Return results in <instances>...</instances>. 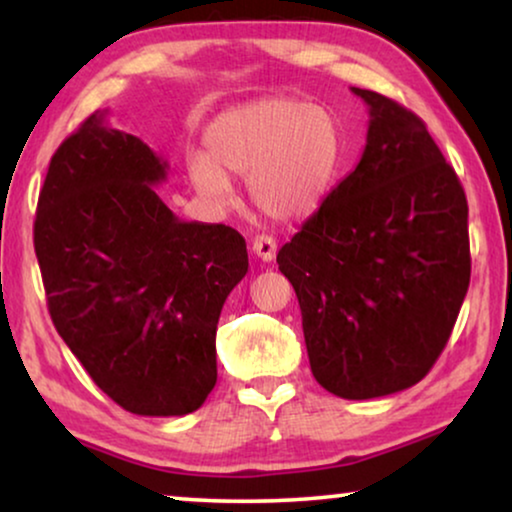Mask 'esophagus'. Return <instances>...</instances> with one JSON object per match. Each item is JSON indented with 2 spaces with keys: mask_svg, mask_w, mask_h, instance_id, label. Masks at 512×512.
Wrapping results in <instances>:
<instances>
[{
  "mask_svg": "<svg viewBox=\"0 0 512 512\" xmlns=\"http://www.w3.org/2000/svg\"><path fill=\"white\" fill-rule=\"evenodd\" d=\"M251 251H254V254L261 258V261L270 263L277 254V242L272 240L270 235H256L254 242H251Z\"/></svg>",
  "mask_w": 512,
  "mask_h": 512,
  "instance_id": "1",
  "label": "esophagus"
}]
</instances>
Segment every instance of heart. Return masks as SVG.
<instances>
[{
  "label": "heart",
  "instance_id": "obj_1",
  "mask_svg": "<svg viewBox=\"0 0 512 512\" xmlns=\"http://www.w3.org/2000/svg\"><path fill=\"white\" fill-rule=\"evenodd\" d=\"M207 158L188 165L200 198L228 205V174L247 177L258 212L277 221L314 214L340 172L345 135L333 109L296 97H263L223 111L205 130Z\"/></svg>",
  "mask_w": 512,
  "mask_h": 512
}]
</instances>
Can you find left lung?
<instances>
[{"instance_id":"left-lung-1","label":"left lung","mask_w":512,"mask_h":512,"mask_svg":"<svg viewBox=\"0 0 512 512\" xmlns=\"http://www.w3.org/2000/svg\"><path fill=\"white\" fill-rule=\"evenodd\" d=\"M359 165L277 254L303 314L314 380L366 401L417 384L443 352L468 282V202L424 121L380 93Z\"/></svg>"}]
</instances>
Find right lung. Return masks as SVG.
<instances>
[{"label": "right lung", "mask_w": 512, "mask_h": 512, "mask_svg": "<svg viewBox=\"0 0 512 512\" xmlns=\"http://www.w3.org/2000/svg\"><path fill=\"white\" fill-rule=\"evenodd\" d=\"M167 160L95 111L53 153L34 251L60 338L123 410L181 417L216 384V324L247 242L160 200Z\"/></svg>", "instance_id": "1"}]
</instances>
